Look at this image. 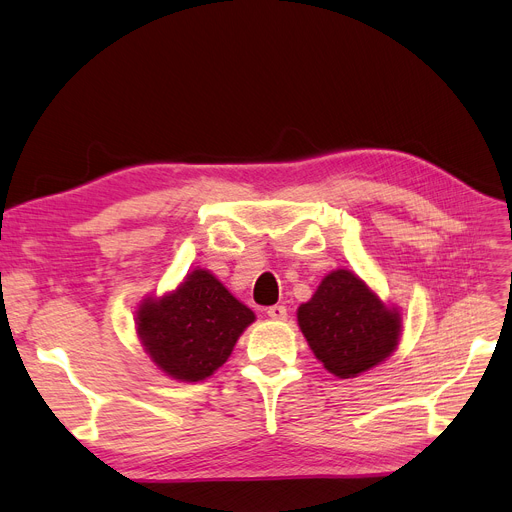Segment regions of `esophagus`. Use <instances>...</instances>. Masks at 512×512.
Here are the masks:
<instances>
[{
    "label": "esophagus",
    "mask_w": 512,
    "mask_h": 512,
    "mask_svg": "<svg viewBox=\"0 0 512 512\" xmlns=\"http://www.w3.org/2000/svg\"><path fill=\"white\" fill-rule=\"evenodd\" d=\"M266 314H268L270 320H285L287 318V308L285 306H270L266 310Z\"/></svg>",
    "instance_id": "obj_1"
}]
</instances>
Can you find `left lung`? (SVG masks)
<instances>
[{"mask_svg":"<svg viewBox=\"0 0 512 512\" xmlns=\"http://www.w3.org/2000/svg\"><path fill=\"white\" fill-rule=\"evenodd\" d=\"M297 324L318 362L337 378L384 364L399 347L403 312L349 268H335L297 308Z\"/></svg>","mask_w":512,"mask_h":512,"instance_id":"obj_1","label":"left lung"}]
</instances>
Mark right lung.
<instances>
[{"mask_svg": "<svg viewBox=\"0 0 512 512\" xmlns=\"http://www.w3.org/2000/svg\"><path fill=\"white\" fill-rule=\"evenodd\" d=\"M136 333L155 368L177 382H202L229 359L256 314L206 268L136 308Z\"/></svg>", "mask_w": 512, "mask_h": 512, "instance_id": "1", "label": "right lung"}]
</instances>
